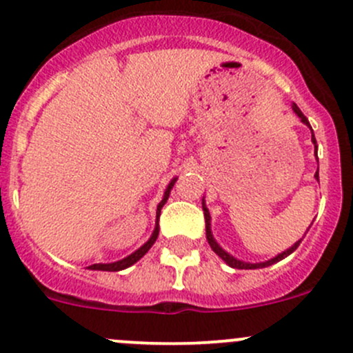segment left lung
Segmentation results:
<instances>
[{"instance_id": "1", "label": "left lung", "mask_w": 353, "mask_h": 353, "mask_svg": "<svg viewBox=\"0 0 353 353\" xmlns=\"http://www.w3.org/2000/svg\"><path fill=\"white\" fill-rule=\"evenodd\" d=\"M292 109H294V112L297 114L299 117H301V121H302V123H304V124H307V126L311 128V124H309L307 117H305L304 114H302V110L297 108V104H294V105H292ZM312 143L316 145V138H314V133H312ZM316 157H318V155H316ZM314 177H316V179L319 181V174H318V172L314 174ZM203 213H205V223H206V241H208L210 248H212L213 251H215L216 254H219L220 258H222L223 261L227 263V265H229V266H232V268H237V270H256V268H265V266H270V265H273V263L280 261V259L287 258V256L290 254V252H294L295 249L299 248V244H301V241H299V243H295L294 245H292L290 249H287V251H283L282 254L275 256V258H273V259H268V261H265V263H254V265H252V263H244V261H239V259H236V258H234V256H230L229 252H225V251H223V249L220 248V245L215 243V239H213V236H212V229H210V212H208V208H206L205 201H203Z\"/></svg>"}]
</instances>
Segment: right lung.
I'll return each instance as SVG.
<instances>
[{"label":"right lung","instance_id":"obj_1","mask_svg":"<svg viewBox=\"0 0 353 353\" xmlns=\"http://www.w3.org/2000/svg\"><path fill=\"white\" fill-rule=\"evenodd\" d=\"M174 183H176V179L170 181V184H169V186H167V190H165V194H163V199L159 203V206H157V225H155L154 234H152V237H150V239H148V243H145L143 245H141L140 249H138V251H134L133 254H130V256H128V258L121 259V261L109 263V265H90V266H88V268H90V270H102V272H119V270L128 268V266L134 265V263H137L140 258H143V256L148 252V249H150L152 245L155 244L157 237H159V216H160V210H162V206L165 205V201H167V198H169V193H170V190H172Z\"/></svg>","mask_w":353,"mask_h":353}]
</instances>
